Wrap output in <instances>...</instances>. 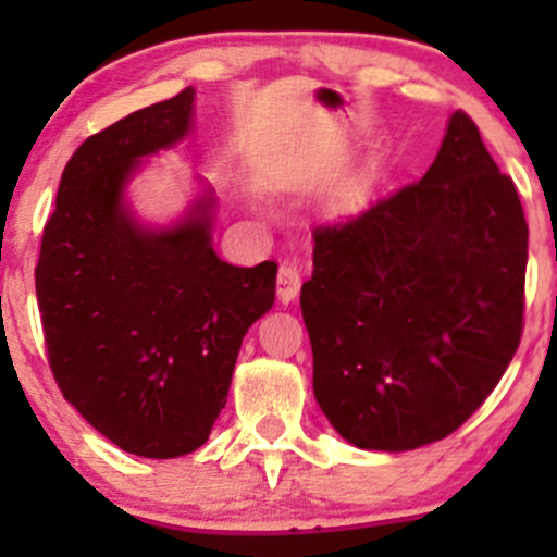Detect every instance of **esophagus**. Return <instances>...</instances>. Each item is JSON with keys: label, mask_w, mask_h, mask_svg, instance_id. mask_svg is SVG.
Segmentation results:
<instances>
[{"label": "esophagus", "mask_w": 557, "mask_h": 557, "mask_svg": "<svg viewBox=\"0 0 557 557\" xmlns=\"http://www.w3.org/2000/svg\"><path fill=\"white\" fill-rule=\"evenodd\" d=\"M298 290H300L298 267L290 264V261H283L277 270V298L283 300V304H290V300L298 296Z\"/></svg>", "instance_id": "esophagus-1"}]
</instances>
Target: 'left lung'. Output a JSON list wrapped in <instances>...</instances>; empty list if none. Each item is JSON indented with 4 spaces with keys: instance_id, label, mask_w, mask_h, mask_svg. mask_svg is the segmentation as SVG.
<instances>
[{
    "instance_id": "8db88e82",
    "label": "left lung",
    "mask_w": 557,
    "mask_h": 557,
    "mask_svg": "<svg viewBox=\"0 0 557 557\" xmlns=\"http://www.w3.org/2000/svg\"><path fill=\"white\" fill-rule=\"evenodd\" d=\"M311 235L300 311L330 424L389 453L456 432L519 350L527 280L523 207L474 120L453 112L421 181Z\"/></svg>"
}]
</instances>
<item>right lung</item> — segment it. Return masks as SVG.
Returning a JSON list of instances; mask_svg holds the SVG:
<instances>
[{"label": "right lung", "instance_id": "obj_1", "mask_svg": "<svg viewBox=\"0 0 557 557\" xmlns=\"http://www.w3.org/2000/svg\"><path fill=\"white\" fill-rule=\"evenodd\" d=\"M194 88L88 136L44 225L36 298L57 387L94 430L144 458L209 440L248 327L274 304V261L233 267L209 203L172 230L138 227L123 190L138 159L181 140Z\"/></svg>", "mask_w": 557, "mask_h": 557}]
</instances>
